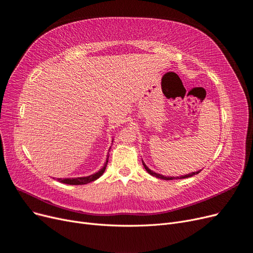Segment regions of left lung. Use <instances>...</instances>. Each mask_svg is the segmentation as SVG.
<instances>
[{"label":"left lung","instance_id":"1","mask_svg":"<svg viewBox=\"0 0 253 253\" xmlns=\"http://www.w3.org/2000/svg\"><path fill=\"white\" fill-rule=\"evenodd\" d=\"M142 163H143V166H144V168L146 169V171L150 174V175H152V176H154V177H156V178H161V179H165V180H172V179H183V178H189V177H192V176H194V175H196V174H198V173H200V171H197V172H192V173H189V174H186V175H182V176H165V175H162V174H158V173H155L154 171H152L151 169H149V168L146 166V164L144 163V161L142 160Z\"/></svg>","mask_w":253,"mask_h":253}]
</instances>
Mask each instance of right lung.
Returning <instances> with one entry per match:
<instances>
[{
  "label": "right lung",
  "mask_w": 253,
  "mask_h": 253,
  "mask_svg": "<svg viewBox=\"0 0 253 253\" xmlns=\"http://www.w3.org/2000/svg\"><path fill=\"white\" fill-rule=\"evenodd\" d=\"M112 143H114V139H112ZM110 150V149H109ZM108 157H109V153L107 154V157H106V162L104 163V166H103L101 169L93 173L89 176H84V177H76V178H57V180L61 183H65V184H72V185H81V184H86V183H89L91 181H95L97 180L99 177H101L103 175V173L105 172V169L107 167V163H108Z\"/></svg>",
  "instance_id": "right-lung-1"
}]
</instances>
